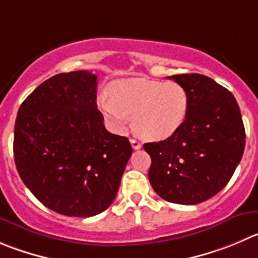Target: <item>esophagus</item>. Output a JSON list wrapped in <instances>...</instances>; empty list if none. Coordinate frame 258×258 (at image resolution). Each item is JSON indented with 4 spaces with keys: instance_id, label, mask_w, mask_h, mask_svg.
Wrapping results in <instances>:
<instances>
[{
    "instance_id": "esophagus-1",
    "label": "esophagus",
    "mask_w": 258,
    "mask_h": 258,
    "mask_svg": "<svg viewBox=\"0 0 258 258\" xmlns=\"http://www.w3.org/2000/svg\"><path fill=\"white\" fill-rule=\"evenodd\" d=\"M131 144H132V147H133V149H141L142 148L141 142H138L137 139H131Z\"/></svg>"
}]
</instances>
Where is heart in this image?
<instances>
[{
    "instance_id": "heart-1",
    "label": "heart",
    "mask_w": 258,
    "mask_h": 258,
    "mask_svg": "<svg viewBox=\"0 0 258 258\" xmlns=\"http://www.w3.org/2000/svg\"><path fill=\"white\" fill-rule=\"evenodd\" d=\"M99 106L116 131H122L134 117V131L142 138L161 141L185 121L188 95L177 82L129 78L115 83L111 95H102Z\"/></svg>"
}]
</instances>
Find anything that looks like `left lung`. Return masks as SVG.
Segmentation results:
<instances>
[{
    "mask_svg": "<svg viewBox=\"0 0 258 258\" xmlns=\"http://www.w3.org/2000/svg\"><path fill=\"white\" fill-rule=\"evenodd\" d=\"M168 78L187 91L188 111L172 136L144 144L152 158L149 182L166 201L195 205L229 182L243 156L246 132L227 88L199 73Z\"/></svg>",
    "mask_w": 258,
    "mask_h": 258,
    "instance_id": "left-lung-1",
    "label": "left lung"
}]
</instances>
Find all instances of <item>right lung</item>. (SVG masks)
I'll use <instances>...</instances> for the list:
<instances>
[{
	"instance_id": "add662e5",
	"label": "right lung",
	"mask_w": 258,
	"mask_h": 258,
	"mask_svg": "<svg viewBox=\"0 0 258 258\" xmlns=\"http://www.w3.org/2000/svg\"><path fill=\"white\" fill-rule=\"evenodd\" d=\"M97 76L59 73L17 111L14 158L33 195L50 210L88 218L111 205L133 153L129 139L106 131L96 104Z\"/></svg>"
}]
</instances>
